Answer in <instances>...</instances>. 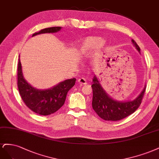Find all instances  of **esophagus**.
Listing matches in <instances>:
<instances>
[{"instance_id":"obj_1","label":"esophagus","mask_w":159,"mask_h":159,"mask_svg":"<svg viewBox=\"0 0 159 159\" xmlns=\"http://www.w3.org/2000/svg\"><path fill=\"white\" fill-rule=\"evenodd\" d=\"M78 83L80 84H87V82L86 80L84 78H80L78 80Z\"/></svg>"}]
</instances>
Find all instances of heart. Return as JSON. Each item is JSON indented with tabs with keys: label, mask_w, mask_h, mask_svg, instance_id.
I'll return each mask as SVG.
<instances>
[{
	"label": "heart",
	"mask_w": 159,
	"mask_h": 159,
	"mask_svg": "<svg viewBox=\"0 0 159 159\" xmlns=\"http://www.w3.org/2000/svg\"><path fill=\"white\" fill-rule=\"evenodd\" d=\"M105 43V41L99 37H89L85 39L80 45V52L84 55L99 50Z\"/></svg>",
	"instance_id": "1"
}]
</instances>
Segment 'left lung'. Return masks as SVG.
<instances>
[{
  "label": "left lung",
  "instance_id": "1",
  "mask_svg": "<svg viewBox=\"0 0 159 159\" xmlns=\"http://www.w3.org/2000/svg\"><path fill=\"white\" fill-rule=\"evenodd\" d=\"M131 42L140 53L139 45L134 39ZM93 81V108L99 117L106 121H118L134 113L139 107L146 89L145 85L141 94L134 100L121 102L111 98L106 93L96 76H94Z\"/></svg>",
  "mask_w": 159,
  "mask_h": 159
}]
</instances>
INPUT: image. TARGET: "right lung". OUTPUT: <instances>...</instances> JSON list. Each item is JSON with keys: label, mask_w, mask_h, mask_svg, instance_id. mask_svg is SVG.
Segmentation results:
<instances>
[{"label": "right lung", "mask_w": 159, "mask_h": 159, "mask_svg": "<svg viewBox=\"0 0 159 159\" xmlns=\"http://www.w3.org/2000/svg\"><path fill=\"white\" fill-rule=\"evenodd\" d=\"M61 29V27L45 28L34 33L32 37L41 34L55 33L59 32ZM17 76L19 93L25 104L35 113L42 116L53 114L61 108L65 103L67 93L73 87L76 82V79L74 78L61 82L49 89L39 90L35 89L24 79L20 58Z\"/></svg>", "instance_id": "right-lung-1"}]
</instances>
